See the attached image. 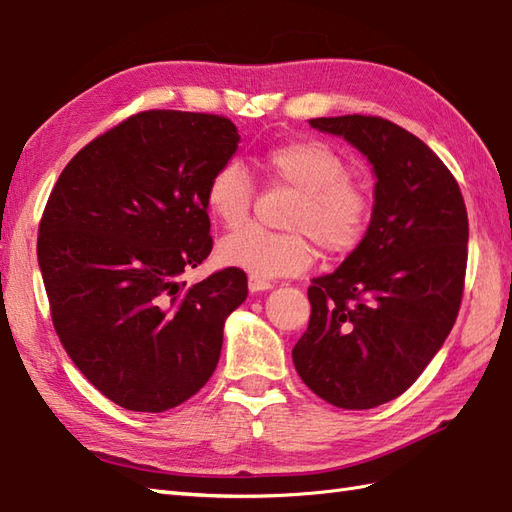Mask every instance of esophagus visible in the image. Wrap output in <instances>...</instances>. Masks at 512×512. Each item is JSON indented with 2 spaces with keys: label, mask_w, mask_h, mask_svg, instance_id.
<instances>
[{
  "label": "esophagus",
  "mask_w": 512,
  "mask_h": 512,
  "mask_svg": "<svg viewBox=\"0 0 512 512\" xmlns=\"http://www.w3.org/2000/svg\"><path fill=\"white\" fill-rule=\"evenodd\" d=\"M269 289H274V285H271V282H267V280H258V278H249V291H252V293H258V291H269Z\"/></svg>",
  "instance_id": "1"
}]
</instances>
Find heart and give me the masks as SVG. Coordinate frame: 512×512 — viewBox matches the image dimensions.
<instances>
[{"mask_svg":"<svg viewBox=\"0 0 512 512\" xmlns=\"http://www.w3.org/2000/svg\"><path fill=\"white\" fill-rule=\"evenodd\" d=\"M260 166L276 184L298 192L287 217L289 234L258 227L223 236L217 258L258 280L300 276L313 265L315 245L328 256H346L361 245L372 219V197L348 177V164L320 140H291L271 146ZM254 184L245 170L227 162L214 170L206 186V208L223 227H238L249 217Z\"/></svg>","mask_w":512,"mask_h":512,"instance_id":"heart-1","label":"heart"}]
</instances>
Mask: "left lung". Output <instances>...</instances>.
<instances>
[{"mask_svg": "<svg viewBox=\"0 0 512 512\" xmlns=\"http://www.w3.org/2000/svg\"><path fill=\"white\" fill-rule=\"evenodd\" d=\"M309 124L355 146L377 184L361 245L311 280V320L293 366L326 403L370 410L410 388L451 333L467 271V208L449 168L399 124L357 113Z\"/></svg>", "mask_w": 512, "mask_h": 512, "instance_id": "8db88e82", "label": "left lung"}]
</instances>
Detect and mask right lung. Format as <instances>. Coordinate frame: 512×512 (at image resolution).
<instances>
[{
	"label": "right lung",
	"instance_id": "1",
	"mask_svg": "<svg viewBox=\"0 0 512 512\" xmlns=\"http://www.w3.org/2000/svg\"><path fill=\"white\" fill-rule=\"evenodd\" d=\"M232 120L142 111L65 166L37 256L67 355L109 401L166 412L212 377L247 276L223 269L184 289L212 249L206 186L238 149Z\"/></svg>",
	"mask_w": 512,
	"mask_h": 512
}]
</instances>
